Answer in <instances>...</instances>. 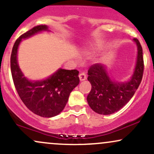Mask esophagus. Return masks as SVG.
<instances>
[{"instance_id":"esophagus-1","label":"esophagus","mask_w":154,"mask_h":154,"mask_svg":"<svg viewBox=\"0 0 154 154\" xmlns=\"http://www.w3.org/2000/svg\"><path fill=\"white\" fill-rule=\"evenodd\" d=\"M79 79H80V81H83L87 78V75H86L85 73H80L79 75Z\"/></svg>"}]
</instances>
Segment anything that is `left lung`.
I'll return each mask as SVG.
<instances>
[{
    "instance_id": "1",
    "label": "left lung",
    "mask_w": 154,
    "mask_h": 154,
    "mask_svg": "<svg viewBox=\"0 0 154 154\" xmlns=\"http://www.w3.org/2000/svg\"><path fill=\"white\" fill-rule=\"evenodd\" d=\"M137 46V59L132 79L128 82H113L101 63H95L88 71V79L91 91L87 97L88 105L95 112L103 115L114 114L125 106L138 88L144 71L143 48L137 38L133 39Z\"/></svg>"
}]
</instances>
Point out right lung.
<instances>
[{
    "mask_svg": "<svg viewBox=\"0 0 154 154\" xmlns=\"http://www.w3.org/2000/svg\"><path fill=\"white\" fill-rule=\"evenodd\" d=\"M43 30H48L46 25L35 26L17 38L11 55V71L16 90L24 105L37 115L52 117L62 111L70 93L78 85L79 72L77 69H60L49 78L36 82H32L24 77L17 63L19 43L22 39Z\"/></svg>",
    "mask_w": 154,
    "mask_h": 154,
    "instance_id": "add662e5",
    "label": "right lung"
}]
</instances>
